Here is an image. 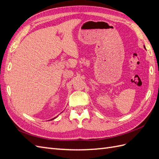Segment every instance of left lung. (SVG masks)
<instances>
[{
    "mask_svg": "<svg viewBox=\"0 0 159 159\" xmlns=\"http://www.w3.org/2000/svg\"><path fill=\"white\" fill-rule=\"evenodd\" d=\"M144 48H145V46H144ZM146 49V48H145Z\"/></svg>",
    "mask_w": 159,
    "mask_h": 159,
    "instance_id": "left-lung-1",
    "label": "left lung"
}]
</instances>
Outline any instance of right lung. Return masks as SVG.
I'll return each instance as SVG.
<instances>
[{
	"mask_svg": "<svg viewBox=\"0 0 159 159\" xmlns=\"http://www.w3.org/2000/svg\"><path fill=\"white\" fill-rule=\"evenodd\" d=\"M57 116H58V115H57ZM57 117H54V118H53V119H50V121H52V120H54V119H56V118ZM48 121H49V120H48Z\"/></svg>",
	"mask_w": 159,
	"mask_h": 159,
	"instance_id": "1",
	"label": "right lung"
}]
</instances>
